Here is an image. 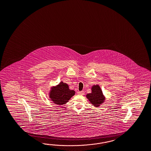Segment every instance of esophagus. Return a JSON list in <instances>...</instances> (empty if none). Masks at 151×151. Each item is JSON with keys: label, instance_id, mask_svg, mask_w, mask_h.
<instances>
[{"label": "esophagus", "instance_id": "1", "mask_svg": "<svg viewBox=\"0 0 151 151\" xmlns=\"http://www.w3.org/2000/svg\"><path fill=\"white\" fill-rule=\"evenodd\" d=\"M78 94L79 95H83L84 92L83 91H78Z\"/></svg>", "mask_w": 151, "mask_h": 151}]
</instances>
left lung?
<instances>
[{
	"label": "left lung",
	"instance_id": "1",
	"mask_svg": "<svg viewBox=\"0 0 151 151\" xmlns=\"http://www.w3.org/2000/svg\"><path fill=\"white\" fill-rule=\"evenodd\" d=\"M86 97L88 99L91 104L94 106H99L104 101L102 90L98 85H94L92 87V93L87 94Z\"/></svg>",
	"mask_w": 151,
	"mask_h": 151
}]
</instances>
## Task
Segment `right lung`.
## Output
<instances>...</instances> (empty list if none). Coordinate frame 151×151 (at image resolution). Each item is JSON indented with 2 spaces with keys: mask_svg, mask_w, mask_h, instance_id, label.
I'll return each mask as SVG.
<instances>
[{
  "mask_svg": "<svg viewBox=\"0 0 151 151\" xmlns=\"http://www.w3.org/2000/svg\"><path fill=\"white\" fill-rule=\"evenodd\" d=\"M75 93V91L70 90L66 83L61 82L57 87L52 88L49 97L54 103L58 105H63L68 102Z\"/></svg>",
  "mask_w": 151,
  "mask_h": 151,
  "instance_id": "1",
  "label": "right lung"
}]
</instances>
